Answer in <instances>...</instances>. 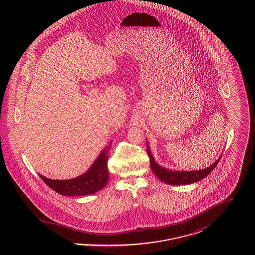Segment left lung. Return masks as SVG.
<instances>
[{
  "label": "left lung",
  "instance_id": "obj_1",
  "mask_svg": "<svg viewBox=\"0 0 255 255\" xmlns=\"http://www.w3.org/2000/svg\"><path fill=\"white\" fill-rule=\"evenodd\" d=\"M146 142H147V153L150 158V165H151L152 171L154 172V174L156 175V177L159 181L168 183V184H172V185L190 184V183H194V182L203 180L212 170L216 167L219 160L222 157V155H221L215 162H213L210 166H208L205 169L192 170V171L171 170L168 168H164L158 164L151 153V150L148 145V141H146Z\"/></svg>",
  "mask_w": 255,
  "mask_h": 255
}]
</instances>
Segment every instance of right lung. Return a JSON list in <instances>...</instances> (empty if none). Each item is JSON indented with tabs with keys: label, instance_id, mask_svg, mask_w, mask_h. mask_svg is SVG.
Here are the masks:
<instances>
[{
	"label": "right lung",
	"instance_id": "obj_1",
	"mask_svg": "<svg viewBox=\"0 0 255 255\" xmlns=\"http://www.w3.org/2000/svg\"><path fill=\"white\" fill-rule=\"evenodd\" d=\"M112 142H110L111 144ZM107 145L99 154L91 167L84 174L70 180H51L39 174L40 178L55 192L63 196H86L95 194L105 187L109 180L107 167L111 145Z\"/></svg>",
	"mask_w": 255,
	"mask_h": 255
}]
</instances>
